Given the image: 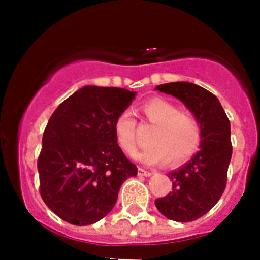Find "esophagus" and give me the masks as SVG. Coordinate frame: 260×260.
Wrapping results in <instances>:
<instances>
[{
    "mask_svg": "<svg viewBox=\"0 0 260 260\" xmlns=\"http://www.w3.org/2000/svg\"><path fill=\"white\" fill-rule=\"evenodd\" d=\"M152 174H153V172H152V171H148V170L142 169V167H138V175H140V176L148 177V176H151Z\"/></svg>",
    "mask_w": 260,
    "mask_h": 260,
    "instance_id": "esophagus-1",
    "label": "esophagus"
}]
</instances>
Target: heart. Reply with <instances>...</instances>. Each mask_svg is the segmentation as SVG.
I'll list each match as a JSON object with an SVG mask.
<instances>
[{"label": "heart", "mask_w": 260, "mask_h": 260, "mask_svg": "<svg viewBox=\"0 0 260 260\" xmlns=\"http://www.w3.org/2000/svg\"><path fill=\"white\" fill-rule=\"evenodd\" d=\"M141 111L156 128L151 136L152 146L137 154L138 161L157 165L170 158L172 164H182L198 152L201 143V127L195 115L179 112L174 103L162 98L145 102ZM136 129L137 122L133 112L123 109L115 118L113 131L119 148L129 156L137 149Z\"/></svg>", "instance_id": "heart-1"}]
</instances>
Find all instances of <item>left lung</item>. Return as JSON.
Here are the masks:
<instances>
[{
	"mask_svg": "<svg viewBox=\"0 0 260 260\" xmlns=\"http://www.w3.org/2000/svg\"><path fill=\"white\" fill-rule=\"evenodd\" d=\"M156 90L180 99L200 123V151L167 175L172 181V191L154 201L167 219L193 221L214 208L226 186L233 152L230 122L219 99L203 86L176 81L156 86Z\"/></svg>",
	"mask_w": 260,
	"mask_h": 260,
	"instance_id": "8db88e82",
	"label": "left lung"
}]
</instances>
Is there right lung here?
Instances as JSON below:
<instances>
[{"instance_id": "obj_1", "label": "right lung", "mask_w": 260, "mask_h": 260, "mask_svg": "<svg viewBox=\"0 0 260 260\" xmlns=\"http://www.w3.org/2000/svg\"><path fill=\"white\" fill-rule=\"evenodd\" d=\"M135 96L127 89L86 85L50 117L38 159L40 195L65 221L84 226L103 219L122 183L137 175L113 131Z\"/></svg>"}]
</instances>
